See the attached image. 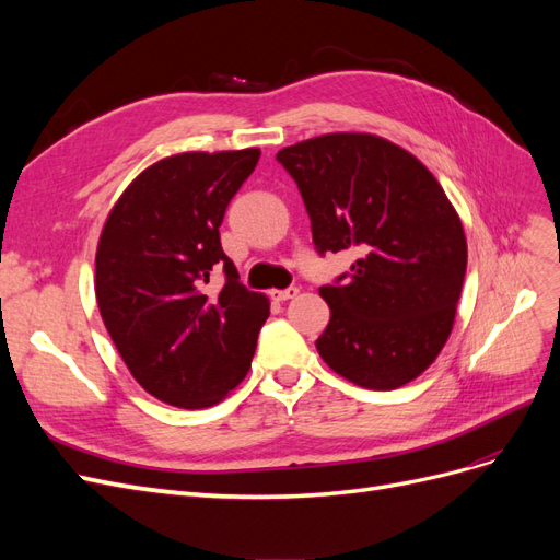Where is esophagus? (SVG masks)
Here are the masks:
<instances>
[{
    "mask_svg": "<svg viewBox=\"0 0 560 560\" xmlns=\"http://www.w3.org/2000/svg\"><path fill=\"white\" fill-rule=\"evenodd\" d=\"M296 294H299L296 287H290V290H273V292H270V299H273V301H290Z\"/></svg>",
    "mask_w": 560,
    "mask_h": 560,
    "instance_id": "esophagus-1",
    "label": "esophagus"
}]
</instances>
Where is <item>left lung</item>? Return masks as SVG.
<instances>
[{"mask_svg": "<svg viewBox=\"0 0 560 560\" xmlns=\"http://www.w3.org/2000/svg\"><path fill=\"white\" fill-rule=\"evenodd\" d=\"M278 161L306 202L315 249L358 252L343 284L319 287L331 308L319 358L366 389L411 383L448 341L467 270L465 229L442 184L371 132L319 135Z\"/></svg>", "mask_w": 560, "mask_h": 560, "instance_id": "8db88e82", "label": "left lung"}]
</instances>
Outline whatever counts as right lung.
I'll list each match as a JSON object with an SVG mask.
<instances>
[{
  "label": "right lung",
  "instance_id": "right-lung-1",
  "mask_svg": "<svg viewBox=\"0 0 560 560\" xmlns=\"http://www.w3.org/2000/svg\"><path fill=\"white\" fill-rule=\"evenodd\" d=\"M261 151H184L135 177L107 214L95 299L112 341L149 395L208 409L252 366L270 301L249 292L219 241L226 206ZM228 282L208 291L211 270Z\"/></svg>",
  "mask_w": 560,
  "mask_h": 560
}]
</instances>
